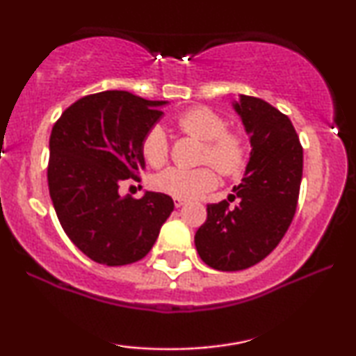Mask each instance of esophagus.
I'll use <instances>...</instances> for the list:
<instances>
[{"instance_id": "1", "label": "esophagus", "mask_w": 356, "mask_h": 356, "mask_svg": "<svg viewBox=\"0 0 356 356\" xmlns=\"http://www.w3.org/2000/svg\"><path fill=\"white\" fill-rule=\"evenodd\" d=\"M184 199H179V197H173V204H175V207H181V206H184Z\"/></svg>"}]
</instances>
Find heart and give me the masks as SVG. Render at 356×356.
<instances>
[{
	"mask_svg": "<svg viewBox=\"0 0 356 356\" xmlns=\"http://www.w3.org/2000/svg\"><path fill=\"white\" fill-rule=\"evenodd\" d=\"M177 123L183 133L204 143L201 163H211L223 177H235L245 167L246 143L238 131L227 129L225 120L207 106H197L178 116ZM140 152L152 167H162L168 160L170 143L160 124L145 131ZM154 188L172 197L194 199L217 186V175L211 167L194 170L167 168L154 178Z\"/></svg>",
	"mask_w": 356,
	"mask_h": 356,
	"instance_id": "obj_1",
	"label": "heart"
}]
</instances>
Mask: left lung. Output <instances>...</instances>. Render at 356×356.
I'll return each instance as SVG.
<instances>
[{
	"label": "left lung",
	"instance_id": "8db88e82",
	"mask_svg": "<svg viewBox=\"0 0 356 356\" xmlns=\"http://www.w3.org/2000/svg\"><path fill=\"white\" fill-rule=\"evenodd\" d=\"M233 106L251 138L250 162L228 199L207 204V220L194 235L201 259L227 272L248 269L275 250L295 217L303 177V147L289 116L250 95Z\"/></svg>",
	"mask_w": 356,
	"mask_h": 356
}]
</instances>
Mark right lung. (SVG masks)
<instances>
[{"instance_id": "obj_1", "label": "right lung", "mask_w": 356, "mask_h": 356, "mask_svg": "<svg viewBox=\"0 0 356 356\" xmlns=\"http://www.w3.org/2000/svg\"><path fill=\"white\" fill-rule=\"evenodd\" d=\"M165 104L105 90L74 102L53 126L47 168L53 207L70 240L99 264L143 259L173 211L163 193L118 194L126 179H140V143Z\"/></svg>"}]
</instances>
